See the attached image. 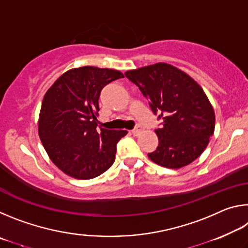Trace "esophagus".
I'll return each instance as SVG.
<instances>
[{"label":"esophagus","mask_w":248,"mask_h":248,"mask_svg":"<svg viewBox=\"0 0 248 248\" xmlns=\"http://www.w3.org/2000/svg\"><path fill=\"white\" fill-rule=\"evenodd\" d=\"M142 130H143V129H142L141 127H137V128H134L131 132H132L133 136H139V134L142 132Z\"/></svg>","instance_id":"obj_1"}]
</instances>
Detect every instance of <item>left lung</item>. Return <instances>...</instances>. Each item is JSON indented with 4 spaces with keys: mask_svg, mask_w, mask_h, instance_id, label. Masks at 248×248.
Returning <instances> with one entry per match:
<instances>
[{
    "mask_svg": "<svg viewBox=\"0 0 248 248\" xmlns=\"http://www.w3.org/2000/svg\"><path fill=\"white\" fill-rule=\"evenodd\" d=\"M139 87L161 128L158 146L148 156L167 169H180L199 157L215 131L216 116L201 86L189 75L167 63H155L124 73Z\"/></svg>",
    "mask_w": 248,
    "mask_h": 248,
    "instance_id": "8db88e82",
    "label": "left lung"
}]
</instances>
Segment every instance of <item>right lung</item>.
<instances>
[{
	"label": "right lung",
	"instance_id": "right-lung-1",
	"mask_svg": "<svg viewBox=\"0 0 248 248\" xmlns=\"http://www.w3.org/2000/svg\"><path fill=\"white\" fill-rule=\"evenodd\" d=\"M120 71L82 66L66 71L46 93L38 133L51 161L64 174L91 179L115 162L117 143L125 130H97L100 92Z\"/></svg>",
	"mask_w": 248,
	"mask_h": 248
}]
</instances>
